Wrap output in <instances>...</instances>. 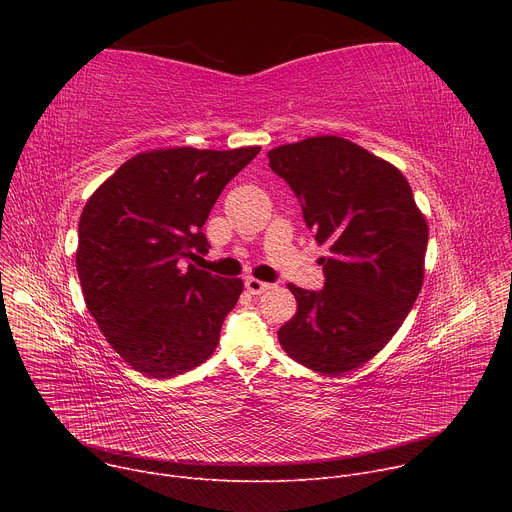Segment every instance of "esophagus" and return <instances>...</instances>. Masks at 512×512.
Masks as SVG:
<instances>
[{
  "mask_svg": "<svg viewBox=\"0 0 512 512\" xmlns=\"http://www.w3.org/2000/svg\"><path fill=\"white\" fill-rule=\"evenodd\" d=\"M245 287H247L249 294L259 296V294H263V291H267V289L271 287V283L261 281V279H255V277H247V279H245Z\"/></svg>",
  "mask_w": 512,
  "mask_h": 512,
  "instance_id": "34e87169",
  "label": "esophagus"
}]
</instances>
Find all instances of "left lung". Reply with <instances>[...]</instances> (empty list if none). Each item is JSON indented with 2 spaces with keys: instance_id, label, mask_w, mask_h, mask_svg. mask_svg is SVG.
<instances>
[{
  "instance_id": "left-lung-1",
  "label": "left lung",
  "mask_w": 512,
  "mask_h": 512,
  "mask_svg": "<svg viewBox=\"0 0 512 512\" xmlns=\"http://www.w3.org/2000/svg\"><path fill=\"white\" fill-rule=\"evenodd\" d=\"M267 156L330 251L318 294L287 283L298 312L277 338L304 367L340 377L381 352L413 308L425 275V214L401 170L350 139L306 137Z\"/></svg>"
}]
</instances>
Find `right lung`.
<instances>
[{
    "label": "right lung",
    "instance_id": "add662e5",
    "mask_svg": "<svg viewBox=\"0 0 512 512\" xmlns=\"http://www.w3.org/2000/svg\"><path fill=\"white\" fill-rule=\"evenodd\" d=\"M261 152L158 148L129 158L87 200L77 271L89 314L145 377L170 379L212 356L243 279L189 263L223 188Z\"/></svg>",
    "mask_w": 512,
    "mask_h": 512
}]
</instances>
